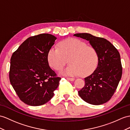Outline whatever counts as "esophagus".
<instances>
[{"instance_id": "obj_1", "label": "esophagus", "mask_w": 130, "mask_h": 130, "mask_svg": "<svg viewBox=\"0 0 130 130\" xmlns=\"http://www.w3.org/2000/svg\"><path fill=\"white\" fill-rule=\"evenodd\" d=\"M67 79L68 80H70V81H73V80H75V79L74 78H67Z\"/></svg>"}]
</instances>
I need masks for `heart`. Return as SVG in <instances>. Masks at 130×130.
Returning a JSON list of instances; mask_svg holds the SVG:
<instances>
[{"label": "heart", "instance_id": "heart-1", "mask_svg": "<svg viewBox=\"0 0 130 130\" xmlns=\"http://www.w3.org/2000/svg\"><path fill=\"white\" fill-rule=\"evenodd\" d=\"M58 48L51 47L47 57L50 65L57 71L64 67L69 58L71 64L61 71L62 74L87 76L96 68L98 62L96 51L83 41L69 39L60 42Z\"/></svg>", "mask_w": 130, "mask_h": 130}]
</instances>
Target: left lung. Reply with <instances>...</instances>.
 Instances as JSON below:
<instances>
[{
    "mask_svg": "<svg viewBox=\"0 0 130 130\" xmlns=\"http://www.w3.org/2000/svg\"><path fill=\"white\" fill-rule=\"evenodd\" d=\"M74 36L89 41L96 51L98 64L95 70L84 78L85 85L78 91L82 99L93 105L108 102L114 94L121 79L122 67L119 51L109 41L87 33Z\"/></svg>",
    "mask_w": 130,
    "mask_h": 130,
    "instance_id": "obj_1",
    "label": "left lung"
}]
</instances>
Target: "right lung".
Here are the masks:
<instances>
[{
	"label": "right lung",
	"mask_w": 130,
	"mask_h": 130,
	"mask_svg": "<svg viewBox=\"0 0 130 130\" xmlns=\"http://www.w3.org/2000/svg\"><path fill=\"white\" fill-rule=\"evenodd\" d=\"M56 37L42 34L28 37L12 53L9 79L19 99L31 106H40L54 95L61 79L50 67L48 52Z\"/></svg>",
	"instance_id": "1"
}]
</instances>
